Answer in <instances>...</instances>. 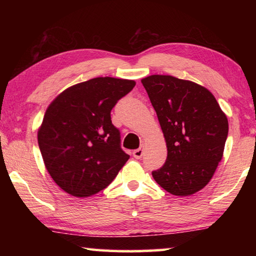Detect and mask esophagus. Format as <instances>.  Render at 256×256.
I'll list each match as a JSON object with an SVG mask.
<instances>
[{"label": "esophagus", "mask_w": 256, "mask_h": 256, "mask_svg": "<svg viewBox=\"0 0 256 256\" xmlns=\"http://www.w3.org/2000/svg\"><path fill=\"white\" fill-rule=\"evenodd\" d=\"M144 146H141L138 149L134 150L133 151V157L136 159H140L142 157V154H144Z\"/></svg>", "instance_id": "esophagus-1"}]
</instances>
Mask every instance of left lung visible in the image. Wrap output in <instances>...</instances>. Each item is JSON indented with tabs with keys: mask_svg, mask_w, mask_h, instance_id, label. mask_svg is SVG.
<instances>
[{
	"mask_svg": "<svg viewBox=\"0 0 256 256\" xmlns=\"http://www.w3.org/2000/svg\"><path fill=\"white\" fill-rule=\"evenodd\" d=\"M148 92L167 146V159L152 172L172 196H188L209 183L222 158L227 116L204 86L172 76L141 80Z\"/></svg>",
	"mask_w": 256,
	"mask_h": 256,
	"instance_id": "left-lung-1",
	"label": "left lung"
}]
</instances>
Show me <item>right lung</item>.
<instances>
[{
	"instance_id": "obj_1",
	"label": "right lung",
	"mask_w": 256,
	"mask_h": 256,
	"mask_svg": "<svg viewBox=\"0 0 256 256\" xmlns=\"http://www.w3.org/2000/svg\"><path fill=\"white\" fill-rule=\"evenodd\" d=\"M134 86L133 80L94 78L64 90L47 108L38 144L46 170L66 193L94 196L128 160L110 112Z\"/></svg>"
}]
</instances>
